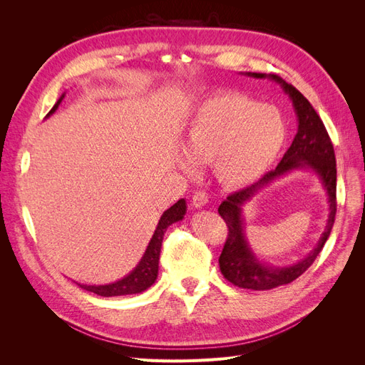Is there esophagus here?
<instances>
[{"label": "esophagus", "instance_id": "1", "mask_svg": "<svg viewBox=\"0 0 365 365\" xmlns=\"http://www.w3.org/2000/svg\"><path fill=\"white\" fill-rule=\"evenodd\" d=\"M192 202L196 208H202L208 202V196H207L205 192L197 190V192H195V195L192 197Z\"/></svg>", "mask_w": 365, "mask_h": 365}]
</instances>
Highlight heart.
<instances>
[{
    "label": "heart",
    "mask_w": 365,
    "mask_h": 365,
    "mask_svg": "<svg viewBox=\"0 0 365 365\" xmlns=\"http://www.w3.org/2000/svg\"><path fill=\"white\" fill-rule=\"evenodd\" d=\"M288 126L275 106L239 93H220L197 106L185 132L181 168L213 163L220 182L244 187L256 181L280 153Z\"/></svg>",
    "instance_id": "1"
}]
</instances>
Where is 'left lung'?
Here are the masks:
<instances>
[{"instance_id": "obj_1", "label": "left lung", "mask_w": 365, "mask_h": 365, "mask_svg": "<svg viewBox=\"0 0 365 365\" xmlns=\"http://www.w3.org/2000/svg\"><path fill=\"white\" fill-rule=\"evenodd\" d=\"M247 76L256 77V79L268 77L271 81L279 82L284 93L291 97L298 118L297 135L277 168L264 173L257 182L231 193L217 208L219 215L222 216L228 227V237L219 256L220 272L230 283L239 286V288L267 291L282 284H288L300 277L322 252L330 231H332L336 215V160L334 145L322 118L295 86L286 83L275 74L267 76L262 73H247ZM295 168H312L320 176L329 197L328 225L319 241V245L307 258L291 267H268L258 262L247 245L243 220L241 219V207L264 185Z\"/></svg>"}]
</instances>
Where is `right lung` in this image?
Returning a JSON list of instances; mask_svg holds the SVG:
<instances>
[{
    "mask_svg": "<svg viewBox=\"0 0 365 365\" xmlns=\"http://www.w3.org/2000/svg\"><path fill=\"white\" fill-rule=\"evenodd\" d=\"M63 94L61 96V98L58 101V103L51 108V111L47 114L51 115L54 111H56L59 103L62 102ZM185 200H180L178 202H175L170 208L165 210L163 213V216L160 217V222L157 225L155 233H153L149 245L143 254V257L140 260V263L135 267V269L129 272L126 277H123L118 282L109 283V284H81L82 289L94 292L97 295L102 297H117V295H130V294H140L143 291H146L148 288L155 283L157 275H158V262H160V252H161V244H163V237L165 230H168L169 225H172L173 222H178L185 215Z\"/></svg>",
    "mask_w": 365,
    "mask_h": 365,
    "instance_id": "1",
    "label": "right lung"
}]
</instances>
